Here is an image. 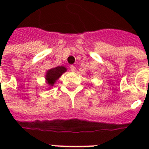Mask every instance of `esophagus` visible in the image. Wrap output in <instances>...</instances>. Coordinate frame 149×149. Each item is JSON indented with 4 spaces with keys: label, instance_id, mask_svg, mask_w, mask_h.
Segmentation results:
<instances>
[{
    "label": "esophagus",
    "instance_id": "obj_1",
    "mask_svg": "<svg viewBox=\"0 0 149 149\" xmlns=\"http://www.w3.org/2000/svg\"><path fill=\"white\" fill-rule=\"evenodd\" d=\"M70 70H71V71H72V72H74L75 70H76V67H75L74 65H70Z\"/></svg>",
    "mask_w": 149,
    "mask_h": 149
}]
</instances>
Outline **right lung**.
I'll use <instances>...</instances> for the list:
<instances>
[{
    "label": "right lung",
    "mask_w": 149,
    "mask_h": 149,
    "mask_svg": "<svg viewBox=\"0 0 149 149\" xmlns=\"http://www.w3.org/2000/svg\"><path fill=\"white\" fill-rule=\"evenodd\" d=\"M65 71H66V69L64 66H57V67L52 68L49 70L45 76L48 84L50 86H53V84L56 83V79H58L61 77V75Z\"/></svg>",
    "instance_id": "add662e5"
}]
</instances>
